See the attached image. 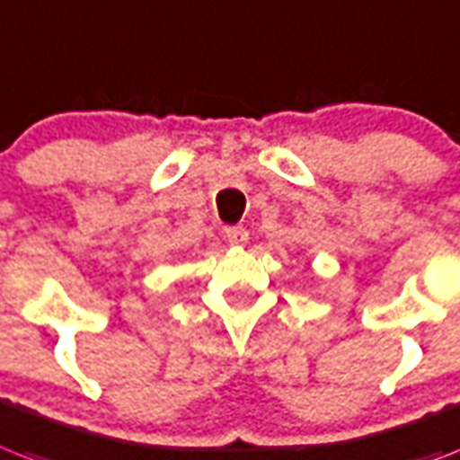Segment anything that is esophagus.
Masks as SVG:
<instances>
[{"instance_id":"1","label":"esophagus","mask_w":460,"mask_h":460,"mask_svg":"<svg viewBox=\"0 0 460 460\" xmlns=\"http://www.w3.org/2000/svg\"><path fill=\"white\" fill-rule=\"evenodd\" d=\"M223 237H226L230 244H244L246 239H249V233H246V227L242 226H226L223 227Z\"/></svg>"}]
</instances>
